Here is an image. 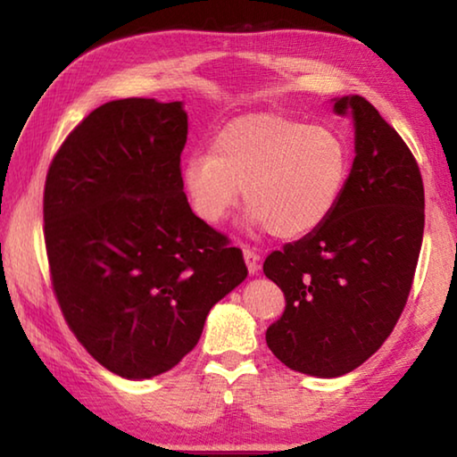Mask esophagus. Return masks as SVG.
I'll list each match as a JSON object with an SVG mask.
<instances>
[{
    "label": "esophagus",
    "mask_w": 457,
    "mask_h": 457,
    "mask_svg": "<svg viewBox=\"0 0 457 457\" xmlns=\"http://www.w3.org/2000/svg\"><path fill=\"white\" fill-rule=\"evenodd\" d=\"M244 260H245V266H247V270H250V274H256L258 272V260H260V256L256 252L252 250V247H244Z\"/></svg>",
    "instance_id": "34e87169"
}]
</instances>
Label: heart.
Returning <instances> with one entry per match:
<instances>
[{"mask_svg": "<svg viewBox=\"0 0 457 457\" xmlns=\"http://www.w3.org/2000/svg\"><path fill=\"white\" fill-rule=\"evenodd\" d=\"M353 167L349 143L335 129L312 127L278 112L229 120L210 153H193L185 191L201 220L218 226L237 204L274 236L312 234L337 210Z\"/></svg>", "mask_w": 457, "mask_h": 457, "instance_id": "b5f03b06", "label": "heart"}]
</instances>
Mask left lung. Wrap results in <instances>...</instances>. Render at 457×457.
I'll return each mask as SVG.
<instances>
[{
  "label": "left lung",
  "mask_w": 457,
  "mask_h": 457,
  "mask_svg": "<svg viewBox=\"0 0 457 457\" xmlns=\"http://www.w3.org/2000/svg\"><path fill=\"white\" fill-rule=\"evenodd\" d=\"M335 112L354 120L343 197L319 229L264 262L286 296L266 343L314 377L349 373L381 349L411 292L425 226L420 165L397 130L359 95L338 98Z\"/></svg>",
  "instance_id": "1"
}]
</instances>
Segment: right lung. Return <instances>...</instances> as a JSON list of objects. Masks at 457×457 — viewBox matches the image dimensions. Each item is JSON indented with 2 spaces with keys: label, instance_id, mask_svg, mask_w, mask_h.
Returning <instances> with one entry per match:
<instances>
[{
  "label": "right lung",
  "instance_id": "1",
  "mask_svg": "<svg viewBox=\"0 0 457 457\" xmlns=\"http://www.w3.org/2000/svg\"><path fill=\"white\" fill-rule=\"evenodd\" d=\"M185 141L181 103L111 100L64 138L46 175L54 296L84 349L127 378L173 369L247 276L242 250L191 212Z\"/></svg>",
  "mask_w": 457,
  "mask_h": 457
}]
</instances>
